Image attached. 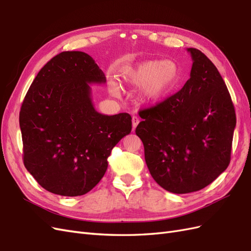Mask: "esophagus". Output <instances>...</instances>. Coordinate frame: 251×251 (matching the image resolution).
<instances>
[{
  "mask_svg": "<svg viewBox=\"0 0 251 251\" xmlns=\"http://www.w3.org/2000/svg\"><path fill=\"white\" fill-rule=\"evenodd\" d=\"M139 124V118L137 116H133L132 118V126H133V130H135L136 126H138Z\"/></svg>",
  "mask_w": 251,
  "mask_h": 251,
  "instance_id": "1",
  "label": "esophagus"
}]
</instances>
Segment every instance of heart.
<instances>
[{
    "instance_id": "heart-1",
    "label": "heart",
    "mask_w": 251,
    "mask_h": 251,
    "mask_svg": "<svg viewBox=\"0 0 251 251\" xmlns=\"http://www.w3.org/2000/svg\"><path fill=\"white\" fill-rule=\"evenodd\" d=\"M126 85L139 88L141 100L147 103H158L177 89L181 81V69L172 59L143 60L121 71ZM109 91L119 96L121 89L115 81L109 82Z\"/></svg>"
}]
</instances>
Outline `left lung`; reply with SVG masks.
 <instances>
[{
    "label": "left lung",
    "instance_id": "left-lung-1",
    "mask_svg": "<svg viewBox=\"0 0 251 251\" xmlns=\"http://www.w3.org/2000/svg\"><path fill=\"white\" fill-rule=\"evenodd\" d=\"M187 51L191 78L176 94L140 111L143 121L135 131L151 177L174 194L200 191L227 169L237 124L216 66L200 50Z\"/></svg>",
    "mask_w": 251,
    "mask_h": 251
}]
</instances>
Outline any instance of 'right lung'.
I'll list each match as a JSON object with an SVG mask.
<instances>
[{"mask_svg": "<svg viewBox=\"0 0 251 251\" xmlns=\"http://www.w3.org/2000/svg\"><path fill=\"white\" fill-rule=\"evenodd\" d=\"M107 81L85 52L65 51L45 65L20 112L24 164L42 187L60 196L90 192L108 169L112 149L132 131L127 113L103 115L91 83Z\"/></svg>", "mask_w": 251, "mask_h": 251, "instance_id": "add662e5", "label": "right lung"}]
</instances>
